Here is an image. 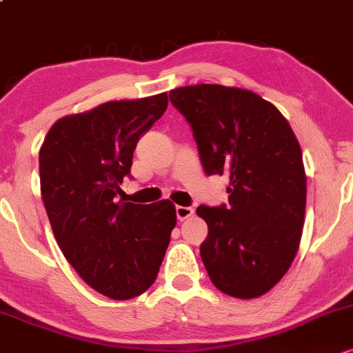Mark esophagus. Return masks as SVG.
I'll list each match as a JSON object with an SVG mask.
<instances>
[{
  "label": "esophagus",
  "instance_id": "34e87169",
  "mask_svg": "<svg viewBox=\"0 0 353 353\" xmlns=\"http://www.w3.org/2000/svg\"><path fill=\"white\" fill-rule=\"evenodd\" d=\"M175 212H176L178 220L183 221V220L190 219V216H192L193 213H195V210H193L192 207H176V208H175Z\"/></svg>",
  "mask_w": 353,
  "mask_h": 353
}]
</instances>
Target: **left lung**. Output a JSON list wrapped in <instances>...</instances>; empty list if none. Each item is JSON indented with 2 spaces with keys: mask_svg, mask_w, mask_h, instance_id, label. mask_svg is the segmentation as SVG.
I'll list each match as a JSON object with an SVG mask.
<instances>
[{
  "mask_svg": "<svg viewBox=\"0 0 353 353\" xmlns=\"http://www.w3.org/2000/svg\"><path fill=\"white\" fill-rule=\"evenodd\" d=\"M170 101L192 126L207 175L230 178L228 205H200L208 225L200 255L210 280L236 299L267 294L299 250L307 176L283 114L256 93L221 85L183 86Z\"/></svg>",
  "mask_w": 353,
  "mask_h": 353,
  "instance_id": "8db88e82",
  "label": "left lung"
}]
</instances>
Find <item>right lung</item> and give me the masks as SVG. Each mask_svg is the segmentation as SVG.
<instances>
[{
    "instance_id": "right-lung-1",
    "label": "right lung",
    "mask_w": 353,
    "mask_h": 353,
    "mask_svg": "<svg viewBox=\"0 0 353 353\" xmlns=\"http://www.w3.org/2000/svg\"><path fill=\"white\" fill-rule=\"evenodd\" d=\"M166 106V93L103 103L58 120L39 150L41 196L54 239L78 275L108 299H134L152 287L175 228L170 200L117 201L138 140Z\"/></svg>"
}]
</instances>
